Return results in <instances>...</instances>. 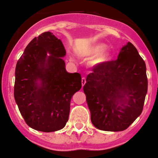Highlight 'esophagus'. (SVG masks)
I'll list each match as a JSON object with an SVG mask.
<instances>
[{
	"label": "esophagus",
	"mask_w": 158,
	"mask_h": 158,
	"mask_svg": "<svg viewBox=\"0 0 158 158\" xmlns=\"http://www.w3.org/2000/svg\"><path fill=\"white\" fill-rule=\"evenodd\" d=\"M85 83H86V79L85 77H83L82 79H81V85H82V87L85 85Z\"/></svg>",
	"instance_id": "obj_1"
}]
</instances>
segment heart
I'll return each instance as SVG.
<instances>
[{"instance_id":"1","label":"heart","mask_w":158,"mask_h":158,"mask_svg":"<svg viewBox=\"0 0 158 158\" xmlns=\"http://www.w3.org/2000/svg\"><path fill=\"white\" fill-rule=\"evenodd\" d=\"M106 49V46L104 44H95L91 47L86 52V55L88 56L89 57H97L95 58L94 63L95 64H101V63H103L105 62L108 61L110 58V55L108 52H102Z\"/></svg>"}]
</instances>
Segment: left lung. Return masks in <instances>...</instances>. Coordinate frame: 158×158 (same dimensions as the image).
I'll use <instances>...</instances> for the list:
<instances>
[{
	"mask_svg": "<svg viewBox=\"0 0 158 158\" xmlns=\"http://www.w3.org/2000/svg\"><path fill=\"white\" fill-rule=\"evenodd\" d=\"M86 81L84 92L98 129L123 131L142 112L148 87L146 64L131 42L116 60L95 65Z\"/></svg>",
	"mask_w": 158,
	"mask_h": 158,
	"instance_id": "8db88e82",
	"label": "left lung"
}]
</instances>
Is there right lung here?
I'll return each instance as SVG.
<instances>
[{
  "label": "right lung",
  "mask_w": 158,
  "mask_h": 158,
  "mask_svg": "<svg viewBox=\"0 0 158 158\" xmlns=\"http://www.w3.org/2000/svg\"><path fill=\"white\" fill-rule=\"evenodd\" d=\"M65 53L61 40L48 31L32 40L17 61L15 99L25 123L36 131L63 128L71 98L81 87V75L65 70Z\"/></svg>",
  "instance_id": "right-lung-1"
}]
</instances>
